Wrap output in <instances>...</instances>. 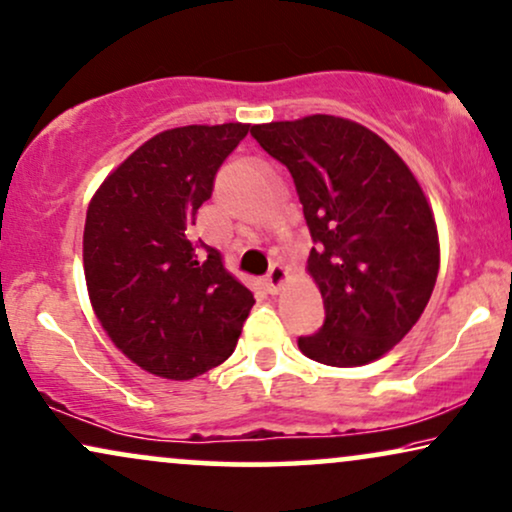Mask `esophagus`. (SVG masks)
Wrapping results in <instances>:
<instances>
[{"instance_id":"esophagus-1","label":"esophagus","mask_w":512,"mask_h":512,"mask_svg":"<svg viewBox=\"0 0 512 512\" xmlns=\"http://www.w3.org/2000/svg\"><path fill=\"white\" fill-rule=\"evenodd\" d=\"M287 282H289V270L284 268L282 263L272 265L270 272H268V291H270V294H280Z\"/></svg>"}]
</instances>
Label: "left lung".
Here are the masks:
<instances>
[{
    "instance_id": "obj_1",
    "label": "left lung",
    "mask_w": 512,
    "mask_h": 512,
    "mask_svg": "<svg viewBox=\"0 0 512 512\" xmlns=\"http://www.w3.org/2000/svg\"><path fill=\"white\" fill-rule=\"evenodd\" d=\"M294 178L317 249L308 275L324 327L298 338L310 360L362 367L423 315L440 270V235L421 183L381 136L353 119L308 115L251 126Z\"/></svg>"
}]
</instances>
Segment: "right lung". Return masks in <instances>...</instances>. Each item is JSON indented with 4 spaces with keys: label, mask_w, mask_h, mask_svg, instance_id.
Segmentation results:
<instances>
[{
    "label": "right lung",
    "mask_w": 512,
    "mask_h": 512,
    "mask_svg": "<svg viewBox=\"0 0 512 512\" xmlns=\"http://www.w3.org/2000/svg\"><path fill=\"white\" fill-rule=\"evenodd\" d=\"M251 124H188L152 136L98 185L86 209L91 308L131 362L190 381L235 350L254 294L223 254L192 240L223 159Z\"/></svg>",
    "instance_id": "right-lung-1"
}]
</instances>
